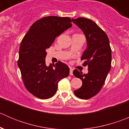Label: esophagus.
Listing matches in <instances>:
<instances>
[{"mask_svg": "<svg viewBox=\"0 0 129 129\" xmlns=\"http://www.w3.org/2000/svg\"><path fill=\"white\" fill-rule=\"evenodd\" d=\"M70 75H73V69L70 68Z\"/></svg>", "mask_w": 129, "mask_h": 129, "instance_id": "34e87169", "label": "esophagus"}]
</instances>
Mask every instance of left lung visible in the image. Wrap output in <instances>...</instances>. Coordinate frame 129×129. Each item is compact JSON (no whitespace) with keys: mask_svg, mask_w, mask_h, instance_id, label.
<instances>
[{"mask_svg":"<svg viewBox=\"0 0 129 129\" xmlns=\"http://www.w3.org/2000/svg\"><path fill=\"white\" fill-rule=\"evenodd\" d=\"M72 22L81 28L87 39V47L81 60L88 66L89 72L82 74L77 69L73 71L76 77L82 81V85L74 91L82 99H89L99 92L111 68L112 52L109 40L105 32L90 19L79 17Z\"/></svg>","mask_w":129,"mask_h":129,"instance_id":"8db88e82","label":"left lung"}]
</instances>
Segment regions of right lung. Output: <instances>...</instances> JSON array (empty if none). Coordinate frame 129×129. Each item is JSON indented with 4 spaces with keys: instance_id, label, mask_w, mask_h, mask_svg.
Here are the masks:
<instances>
[{
    "instance_id": "right-lung-1",
    "label": "right lung",
    "mask_w": 129,
    "mask_h": 129,
    "mask_svg": "<svg viewBox=\"0 0 129 129\" xmlns=\"http://www.w3.org/2000/svg\"><path fill=\"white\" fill-rule=\"evenodd\" d=\"M69 17L48 16L37 20L30 27L19 48L18 66L27 90L41 99L54 95L58 83L68 77L69 67L58 61L55 65H45L46 49L55 38L72 27Z\"/></svg>"
}]
</instances>
